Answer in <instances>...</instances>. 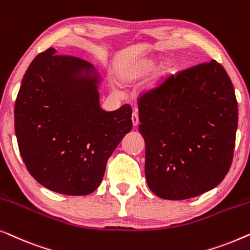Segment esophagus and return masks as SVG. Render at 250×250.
<instances>
[{"instance_id": "34e87169", "label": "esophagus", "mask_w": 250, "mask_h": 250, "mask_svg": "<svg viewBox=\"0 0 250 250\" xmlns=\"http://www.w3.org/2000/svg\"><path fill=\"white\" fill-rule=\"evenodd\" d=\"M132 123L134 126H138L140 124V121H139V114L136 111H134L132 114Z\"/></svg>"}]
</instances>
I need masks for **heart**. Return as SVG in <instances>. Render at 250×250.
Returning a JSON list of instances; mask_svg holds the SVG:
<instances>
[{
    "label": "heart",
    "instance_id": "1",
    "mask_svg": "<svg viewBox=\"0 0 250 250\" xmlns=\"http://www.w3.org/2000/svg\"><path fill=\"white\" fill-rule=\"evenodd\" d=\"M157 64V60L151 59V58H145V59H141L136 61L129 66L127 69H126L122 75V80L125 83H133V82H136L141 78L146 77V75H149L151 71L155 69ZM169 73L168 67H164L162 70V77L165 76Z\"/></svg>",
    "mask_w": 250,
    "mask_h": 250
}]
</instances>
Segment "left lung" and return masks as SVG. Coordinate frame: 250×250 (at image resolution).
<instances>
[{
	"label": "left lung",
	"instance_id": "left-lung-1",
	"mask_svg": "<svg viewBox=\"0 0 250 250\" xmlns=\"http://www.w3.org/2000/svg\"><path fill=\"white\" fill-rule=\"evenodd\" d=\"M138 105L146 179L156 196L189 199L223 181L233 159L238 102L221 63L210 60L170 75Z\"/></svg>",
	"mask_w": 250,
	"mask_h": 250
}]
</instances>
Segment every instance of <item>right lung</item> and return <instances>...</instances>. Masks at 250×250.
Wrapping results in <instances>:
<instances>
[{"label":"right lung","instance_id":"1","mask_svg":"<svg viewBox=\"0 0 250 250\" xmlns=\"http://www.w3.org/2000/svg\"><path fill=\"white\" fill-rule=\"evenodd\" d=\"M100 76L90 62L49 47L23 75L15 104V131L30 175L68 196L92 193L105 165L132 129V108L104 111Z\"/></svg>","mask_w":250,"mask_h":250}]
</instances>
